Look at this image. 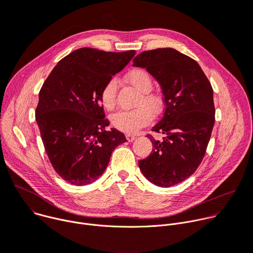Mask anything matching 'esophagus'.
Listing matches in <instances>:
<instances>
[{
  "mask_svg": "<svg viewBox=\"0 0 253 253\" xmlns=\"http://www.w3.org/2000/svg\"><path fill=\"white\" fill-rule=\"evenodd\" d=\"M135 136L134 135H131V134H127L126 135V139H127V141L128 142H132V141H134L135 140Z\"/></svg>",
  "mask_w": 253,
  "mask_h": 253,
  "instance_id": "esophagus-1",
  "label": "esophagus"
}]
</instances>
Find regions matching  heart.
Returning a JSON list of instances; mask_svg holds the SVG:
<instances>
[{
    "instance_id": "heart-1",
    "label": "heart",
    "mask_w": 253,
    "mask_h": 253,
    "mask_svg": "<svg viewBox=\"0 0 253 253\" xmlns=\"http://www.w3.org/2000/svg\"><path fill=\"white\" fill-rule=\"evenodd\" d=\"M126 80L141 92L136 102L138 108L130 111H118L110 116V121L117 130L133 134L151 123V112L154 115H159L162 112L164 102L159 93L152 91L153 80L146 70L134 69L128 72ZM117 90L118 81L116 78L109 79L102 87L100 100L107 110H112L115 107Z\"/></svg>"
}]
</instances>
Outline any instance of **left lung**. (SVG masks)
Here are the masks:
<instances>
[{
  "label": "left lung",
  "instance_id": "8db88e82",
  "mask_svg": "<svg viewBox=\"0 0 253 253\" xmlns=\"http://www.w3.org/2000/svg\"><path fill=\"white\" fill-rule=\"evenodd\" d=\"M133 66L158 81L165 103L162 119L152 128L163 140L147 135L153 150L139 160V168L151 183L170 187L191 176L205 155L215 122L213 89L198 63L172 48L144 51Z\"/></svg>",
  "mask_w": 253,
  "mask_h": 253
}]
</instances>
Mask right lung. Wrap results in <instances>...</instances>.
<instances>
[{
	"instance_id": "right-lung-1",
	"label": "right lung",
	"mask_w": 253,
	"mask_h": 253,
	"mask_svg": "<svg viewBox=\"0 0 253 253\" xmlns=\"http://www.w3.org/2000/svg\"><path fill=\"white\" fill-rule=\"evenodd\" d=\"M135 54L81 48L59 61L44 82L36 121L54 170L67 182L79 186L94 182L113 150L127 141L117 129L106 130L109 120L100 92Z\"/></svg>"
}]
</instances>
